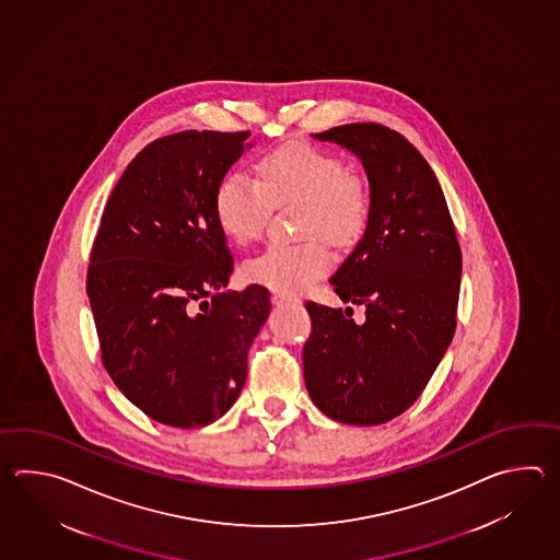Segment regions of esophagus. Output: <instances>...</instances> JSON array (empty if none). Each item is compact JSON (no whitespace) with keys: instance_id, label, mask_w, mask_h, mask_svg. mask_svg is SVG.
Here are the masks:
<instances>
[{"instance_id":"esophagus-1","label":"esophagus","mask_w":560,"mask_h":560,"mask_svg":"<svg viewBox=\"0 0 560 560\" xmlns=\"http://www.w3.org/2000/svg\"><path fill=\"white\" fill-rule=\"evenodd\" d=\"M272 302L280 306V304H298L300 300L294 296H288V294H280V292H276V294H272Z\"/></svg>"}]
</instances>
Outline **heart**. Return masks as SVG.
Here are the masks:
<instances>
[{
    "label": "heart",
    "instance_id": "1",
    "mask_svg": "<svg viewBox=\"0 0 560 560\" xmlns=\"http://www.w3.org/2000/svg\"><path fill=\"white\" fill-rule=\"evenodd\" d=\"M300 202V244H272L246 264L254 282L280 292H300L326 275L334 246L354 244L369 224L366 182L348 172L338 155L308 143H284L258 162V178L230 172L214 194L218 226L246 246L262 236L272 206Z\"/></svg>",
    "mask_w": 560,
    "mask_h": 560
}]
</instances>
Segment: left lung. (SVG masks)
I'll list each match as a JSON object with an SVG mask.
<instances>
[{
  "label": "left lung",
  "instance_id": "1",
  "mask_svg": "<svg viewBox=\"0 0 560 560\" xmlns=\"http://www.w3.org/2000/svg\"><path fill=\"white\" fill-rule=\"evenodd\" d=\"M358 155L370 186L364 236L330 278L342 302H306L304 381L326 417L374 427L402 415L429 384L456 328L463 254L441 184L417 148L381 124L312 133Z\"/></svg>",
  "mask_w": 560,
  "mask_h": 560
}]
</instances>
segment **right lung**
I'll return each instance as SVG.
<instances>
[{"label":"right lung","mask_w":560,"mask_h":560,"mask_svg":"<svg viewBox=\"0 0 560 560\" xmlns=\"http://www.w3.org/2000/svg\"><path fill=\"white\" fill-rule=\"evenodd\" d=\"M250 131H179L148 143L112 191L88 268L102 362L143 415L200 429L226 415L270 292L226 288L234 260L214 194Z\"/></svg>","instance_id":"add662e5"}]
</instances>
